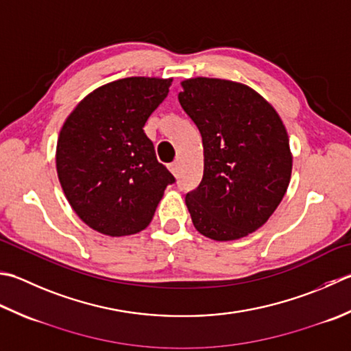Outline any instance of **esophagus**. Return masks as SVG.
Masks as SVG:
<instances>
[{"label": "esophagus", "mask_w": 351, "mask_h": 351, "mask_svg": "<svg viewBox=\"0 0 351 351\" xmlns=\"http://www.w3.org/2000/svg\"><path fill=\"white\" fill-rule=\"evenodd\" d=\"M169 170L171 171V173H173V175L176 176V175H178V171H180V162H178V161L170 162V164H169Z\"/></svg>", "instance_id": "34e87169"}]
</instances>
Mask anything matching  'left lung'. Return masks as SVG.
<instances>
[{
	"label": "left lung",
	"instance_id": "1",
	"mask_svg": "<svg viewBox=\"0 0 351 351\" xmlns=\"http://www.w3.org/2000/svg\"><path fill=\"white\" fill-rule=\"evenodd\" d=\"M178 100L202 136L204 176L185 195L195 228L213 240L258 230L291 181L289 136L269 103L250 86L196 77Z\"/></svg>",
	"mask_w": 351,
	"mask_h": 351
}]
</instances>
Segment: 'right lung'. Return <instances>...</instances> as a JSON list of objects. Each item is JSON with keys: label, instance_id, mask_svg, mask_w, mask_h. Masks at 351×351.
I'll list each match as a JSON object with an SVG mask.
<instances>
[{"label": "right lung", "instance_id": "obj_1", "mask_svg": "<svg viewBox=\"0 0 351 351\" xmlns=\"http://www.w3.org/2000/svg\"><path fill=\"white\" fill-rule=\"evenodd\" d=\"M170 85L156 77L111 82L86 95L62 126L58 176L89 228L112 237L140 232L176 181L143 130Z\"/></svg>", "mask_w": 351, "mask_h": 351}]
</instances>
